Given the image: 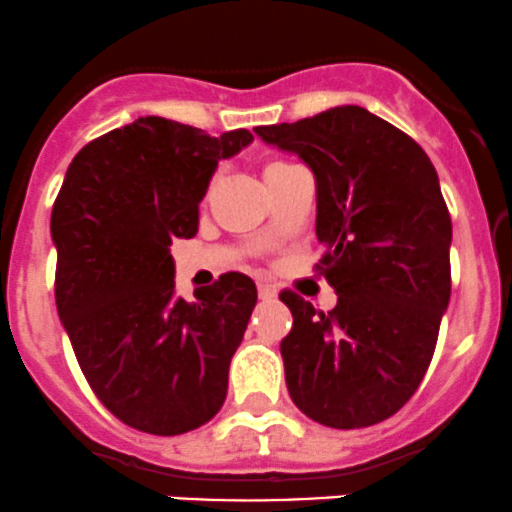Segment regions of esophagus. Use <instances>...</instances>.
I'll return each instance as SVG.
<instances>
[{
	"mask_svg": "<svg viewBox=\"0 0 512 512\" xmlns=\"http://www.w3.org/2000/svg\"><path fill=\"white\" fill-rule=\"evenodd\" d=\"M258 298L273 300V298H276V288H273L271 283H258Z\"/></svg>",
	"mask_w": 512,
	"mask_h": 512,
	"instance_id": "esophagus-1",
	"label": "esophagus"
}]
</instances>
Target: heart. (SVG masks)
<instances>
[{"label":"heart","mask_w":512,"mask_h":512,"mask_svg":"<svg viewBox=\"0 0 512 512\" xmlns=\"http://www.w3.org/2000/svg\"><path fill=\"white\" fill-rule=\"evenodd\" d=\"M276 165H283V162H271V165H268V167H276Z\"/></svg>","instance_id":"b5f03b06"}]
</instances>
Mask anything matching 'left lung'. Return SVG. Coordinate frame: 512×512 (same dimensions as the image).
Instances as JSON below:
<instances>
[{
	"mask_svg": "<svg viewBox=\"0 0 512 512\" xmlns=\"http://www.w3.org/2000/svg\"><path fill=\"white\" fill-rule=\"evenodd\" d=\"M266 145L315 177L320 273L330 313L283 291L293 328L281 357L293 404L333 429L397 414L424 379L451 298V217L439 175L416 142L360 105L261 125Z\"/></svg>",
	"mask_w": 512,
	"mask_h": 512,
	"instance_id": "left-lung-1",
	"label": "left lung"
}]
</instances>
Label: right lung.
<instances>
[{"label": "right lung", "instance_id": "obj_1", "mask_svg": "<svg viewBox=\"0 0 512 512\" xmlns=\"http://www.w3.org/2000/svg\"><path fill=\"white\" fill-rule=\"evenodd\" d=\"M254 142L212 138L145 115L88 142L51 212L56 308L83 374L120 421L155 436L207 424L229 387V362L256 305L244 273L175 291V239L199 229V202L219 160Z\"/></svg>", "mask_w": 512, "mask_h": 512}]
</instances>
